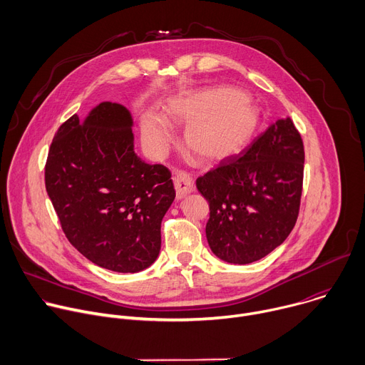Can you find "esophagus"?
Returning <instances> with one entry per match:
<instances>
[{
	"label": "esophagus",
	"instance_id": "1",
	"mask_svg": "<svg viewBox=\"0 0 365 365\" xmlns=\"http://www.w3.org/2000/svg\"><path fill=\"white\" fill-rule=\"evenodd\" d=\"M173 183H175V189H176V197L182 199L185 197L187 193L193 192L195 185L193 180L190 178L189 173L183 172V170H176L173 175Z\"/></svg>",
	"mask_w": 365,
	"mask_h": 365
}]
</instances>
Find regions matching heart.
<instances>
[{
    "label": "heart",
    "mask_w": 365,
    "mask_h": 365,
    "mask_svg": "<svg viewBox=\"0 0 365 365\" xmlns=\"http://www.w3.org/2000/svg\"><path fill=\"white\" fill-rule=\"evenodd\" d=\"M168 113L173 121L187 123L185 144L206 162L240 153L252 140L262 120L259 110L241 91L225 86L182 93L169 102ZM141 135L148 150L162 151L173 131L163 115L147 111L141 120Z\"/></svg>",
    "instance_id": "obj_1"
}]
</instances>
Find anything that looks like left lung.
Wrapping results in <instances>:
<instances>
[{
  "instance_id": "8db88e82",
  "label": "left lung",
  "mask_w": 365,
  "mask_h": 365,
  "mask_svg": "<svg viewBox=\"0 0 365 365\" xmlns=\"http://www.w3.org/2000/svg\"><path fill=\"white\" fill-rule=\"evenodd\" d=\"M303 166L302 137L286 118L196 179L210 202L205 231L218 258L250 264L283 244L299 215Z\"/></svg>"
}]
</instances>
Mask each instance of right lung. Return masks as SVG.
Wrapping results in <instances>:
<instances>
[{
  "instance_id": "1",
  "label": "right lung",
  "mask_w": 365,
  "mask_h": 365,
  "mask_svg": "<svg viewBox=\"0 0 365 365\" xmlns=\"http://www.w3.org/2000/svg\"><path fill=\"white\" fill-rule=\"evenodd\" d=\"M170 176L168 168L138 158L131 114L110 101L59 127L44 168L69 242L118 273L141 272L158 258L162 220L176 196Z\"/></svg>"
}]
</instances>
